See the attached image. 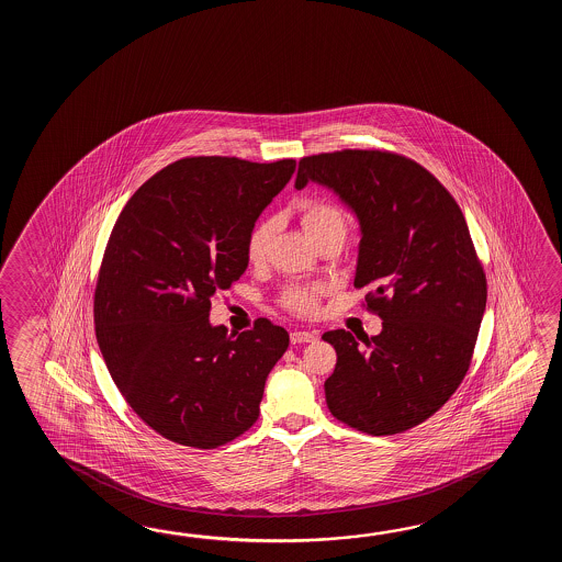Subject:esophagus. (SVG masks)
<instances>
[{
  "label": "esophagus",
  "mask_w": 562,
  "mask_h": 562,
  "mask_svg": "<svg viewBox=\"0 0 562 562\" xmlns=\"http://www.w3.org/2000/svg\"><path fill=\"white\" fill-rule=\"evenodd\" d=\"M317 339V331H293L291 334V344H310Z\"/></svg>",
  "instance_id": "34e87169"
}]
</instances>
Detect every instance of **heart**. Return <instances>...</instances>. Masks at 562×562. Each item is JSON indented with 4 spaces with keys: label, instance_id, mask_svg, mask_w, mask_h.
Here are the masks:
<instances>
[{
    "label": "heart",
    "instance_id": "b5f03b06",
    "mask_svg": "<svg viewBox=\"0 0 562 562\" xmlns=\"http://www.w3.org/2000/svg\"><path fill=\"white\" fill-rule=\"evenodd\" d=\"M297 213L301 227L313 243L335 235V233L346 235V216L337 204L327 199H307V201L299 203ZM273 233H276V225L271 218L259 221L249 231L247 243H245V252H247L249 263H263L271 239H273ZM323 293H325V289L319 285L289 286L281 295V305L295 315H313L319 310Z\"/></svg>",
    "mask_w": 562,
    "mask_h": 562
}]
</instances>
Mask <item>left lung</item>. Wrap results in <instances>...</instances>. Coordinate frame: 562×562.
<instances>
[{
    "label": "left lung",
    "mask_w": 562,
    "mask_h": 562,
    "mask_svg": "<svg viewBox=\"0 0 562 562\" xmlns=\"http://www.w3.org/2000/svg\"><path fill=\"white\" fill-rule=\"evenodd\" d=\"M331 189L361 228L353 285L382 334H323L337 363L325 400L335 418L371 436L434 416L464 380L486 276L454 196L426 168L387 150H337L299 160L295 187Z\"/></svg>",
    "instance_id": "1"
}]
</instances>
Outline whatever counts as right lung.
Listing matches in <instances>:
<instances>
[{
    "instance_id": "1",
    "label": "right lung",
    "mask_w": 562,
    "mask_h": 562,
    "mask_svg": "<svg viewBox=\"0 0 562 562\" xmlns=\"http://www.w3.org/2000/svg\"><path fill=\"white\" fill-rule=\"evenodd\" d=\"M293 172V158H180L132 194L110 233L95 339L126 404L170 442L211 450L259 418L289 334L261 317L228 335L209 313L245 273L247 235Z\"/></svg>"
}]
</instances>
